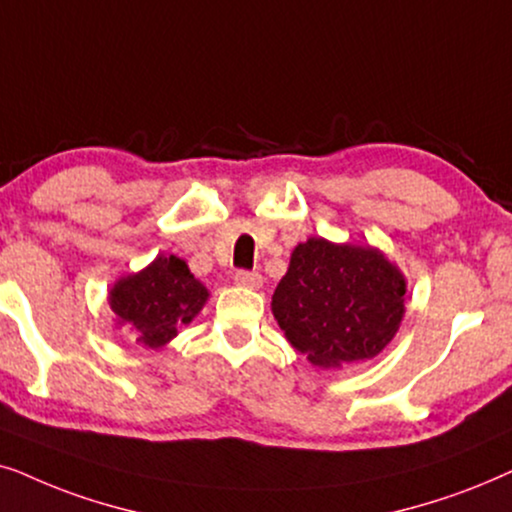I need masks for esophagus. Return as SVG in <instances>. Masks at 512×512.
<instances>
[{
    "label": "esophagus",
    "mask_w": 512,
    "mask_h": 512,
    "mask_svg": "<svg viewBox=\"0 0 512 512\" xmlns=\"http://www.w3.org/2000/svg\"><path fill=\"white\" fill-rule=\"evenodd\" d=\"M234 281H236V285H243V288L255 290L262 285V276L257 274V271H236Z\"/></svg>",
    "instance_id": "34e87169"
}]
</instances>
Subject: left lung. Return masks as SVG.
<instances>
[{
    "instance_id": "left-lung-1",
    "label": "left lung",
    "mask_w": 512,
    "mask_h": 512,
    "mask_svg": "<svg viewBox=\"0 0 512 512\" xmlns=\"http://www.w3.org/2000/svg\"><path fill=\"white\" fill-rule=\"evenodd\" d=\"M405 290L384 252L311 236L292 250L271 311L313 365L342 367L386 349L405 316Z\"/></svg>"
}]
</instances>
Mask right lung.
I'll return each mask as SVG.
<instances>
[{"mask_svg": "<svg viewBox=\"0 0 512 512\" xmlns=\"http://www.w3.org/2000/svg\"><path fill=\"white\" fill-rule=\"evenodd\" d=\"M208 290L196 281L187 262L159 255L138 274L124 276L109 290V306L119 325H131L135 342L161 349L203 309Z\"/></svg>", "mask_w": 512, "mask_h": 512, "instance_id": "add662e5", "label": "right lung"}]
</instances>
